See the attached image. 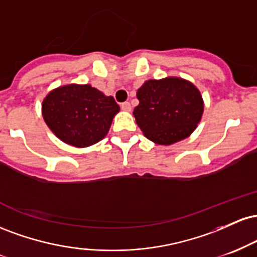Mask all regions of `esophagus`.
<instances>
[{"label":"esophagus","instance_id":"esophagus-1","mask_svg":"<svg viewBox=\"0 0 257 257\" xmlns=\"http://www.w3.org/2000/svg\"><path fill=\"white\" fill-rule=\"evenodd\" d=\"M120 108H122L123 111H131L132 110L131 102H128V101L123 102V104H120Z\"/></svg>","mask_w":257,"mask_h":257}]
</instances>
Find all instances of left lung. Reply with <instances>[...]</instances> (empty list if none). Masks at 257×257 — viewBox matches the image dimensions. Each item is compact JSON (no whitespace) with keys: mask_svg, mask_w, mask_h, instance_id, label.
Here are the masks:
<instances>
[{"mask_svg":"<svg viewBox=\"0 0 257 257\" xmlns=\"http://www.w3.org/2000/svg\"><path fill=\"white\" fill-rule=\"evenodd\" d=\"M135 120L157 145H173L196 131L204 111L198 88L181 77L149 79L137 91Z\"/></svg>","mask_w":257,"mask_h":257,"instance_id":"1","label":"left lung"}]
</instances>
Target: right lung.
<instances>
[{"label":"right lung","mask_w":257,"mask_h":257,"mask_svg":"<svg viewBox=\"0 0 257 257\" xmlns=\"http://www.w3.org/2000/svg\"><path fill=\"white\" fill-rule=\"evenodd\" d=\"M119 106L112 96L90 84H65L49 91L42 116L53 134L78 149L94 145L107 135Z\"/></svg>","instance_id":"1"}]
</instances>
